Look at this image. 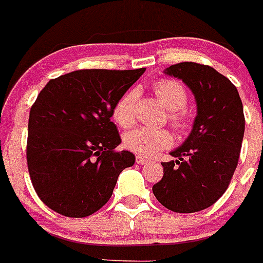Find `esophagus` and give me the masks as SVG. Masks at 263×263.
Instances as JSON below:
<instances>
[{"instance_id":"34e87169","label":"esophagus","mask_w":263,"mask_h":263,"mask_svg":"<svg viewBox=\"0 0 263 263\" xmlns=\"http://www.w3.org/2000/svg\"><path fill=\"white\" fill-rule=\"evenodd\" d=\"M136 162H137V163H138V164H148V163H152L150 160L146 159V158H143V157H137Z\"/></svg>"}]
</instances>
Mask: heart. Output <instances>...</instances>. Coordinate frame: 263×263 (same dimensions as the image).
I'll list each match as a JSON object with an SVG mask.
<instances>
[{"label":"heart","instance_id":"b5f03b06","mask_svg":"<svg viewBox=\"0 0 263 263\" xmlns=\"http://www.w3.org/2000/svg\"><path fill=\"white\" fill-rule=\"evenodd\" d=\"M154 92L160 104L170 110V121L175 127H184L187 116L183 108L187 105V92L180 83L170 79H160L154 83ZM137 90L130 89L120 97L113 109V117L120 126L127 127L134 121V104ZM124 143L130 152L142 157H153L173 143V137L164 129L137 127L125 134Z\"/></svg>","mask_w":263,"mask_h":263}]
</instances>
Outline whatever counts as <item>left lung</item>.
Segmentation results:
<instances>
[{
  "label": "left lung",
  "instance_id": "obj_1",
  "mask_svg": "<svg viewBox=\"0 0 263 263\" xmlns=\"http://www.w3.org/2000/svg\"><path fill=\"white\" fill-rule=\"evenodd\" d=\"M164 73L180 79L195 96L196 117L187 139L163 162V178L153 185L157 200L178 213L203 211L222 196L234 174L245 117L232 81L210 66L179 63Z\"/></svg>",
  "mask_w": 263,
  "mask_h": 263
}]
</instances>
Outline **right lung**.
<instances>
[{
    "label": "right lung",
    "mask_w": 263,
    "mask_h": 263,
    "mask_svg": "<svg viewBox=\"0 0 263 263\" xmlns=\"http://www.w3.org/2000/svg\"><path fill=\"white\" fill-rule=\"evenodd\" d=\"M146 68L79 69L52 79L31 106L27 166L48 208L85 217L108 203L120 174L136 162L110 121L122 95Z\"/></svg>",
    "instance_id": "1"
}]
</instances>
